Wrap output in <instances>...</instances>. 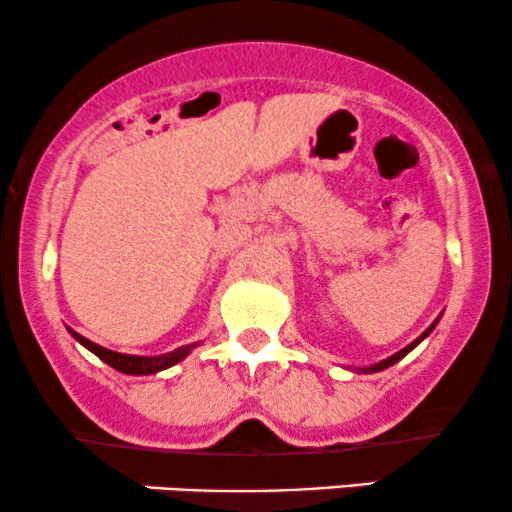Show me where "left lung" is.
Masks as SVG:
<instances>
[{
	"label": "left lung",
	"mask_w": 512,
	"mask_h": 512,
	"mask_svg": "<svg viewBox=\"0 0 512 512\" xmlns=\"http://www.w3.org/2000/svg\"><path fill=\"white\" fill-rule=\"evenodd\" d=\"M438 320H440V315L436 317V320H433V325H431V327H428V330H426L424 334H421V337H416V339H414V342H411V344H407V346H404V349H402V351H397V354H392V356H387V358H383V361L373 363V366H366V368H358V373H380V370H385V368L395 366V363H397V361H402V358H404V356H407L411 349H416V346H419L421 342H424V339L428 337V334H431L433 330H436Z\"/></svg>",
	"instance_id": "left-lung-1"
}]
</instances>
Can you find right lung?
Returning a JSON list of instances; mask_svg holds the SVG:
<instances>
[{
    "mask_svg": "<svg viewBox=\"0 0 512 512\" xmlns=\"http://www.w3.org/2000/svg\"><path fill=\"white\" fill-rule=\"evenodd\" d=\"M69 330V327H67ZM69 334L79 342L81 346H86L91 354H96L101 358L103 363H108L110 368L120 370V373H127V375H154V373H161V370H166L170 366H175V363H180L182 358H187L192 354V349H197L202 342H195V344H187V346H180V349L175 351H168V354H161V356H134V354H117V351H110L105 349V346L91 342V339L81 337L79 332L69 330Z\"/></svg>",
    "mask_w": 512,
    "mask_h": 512,
    "instance_id": "add662e5",
    "label": "right lung"
}]
</instances>
